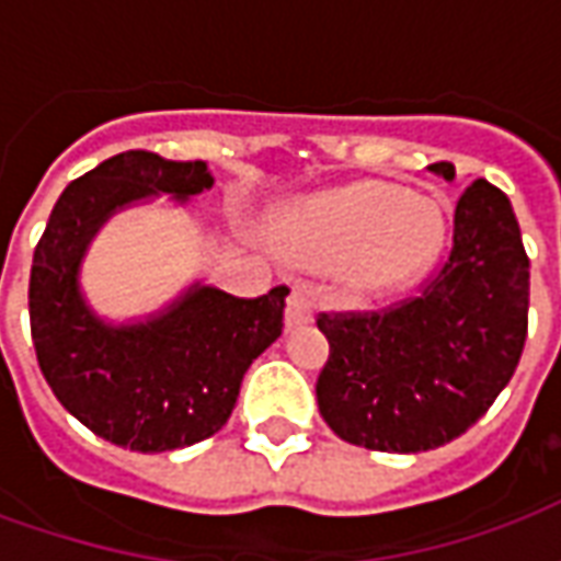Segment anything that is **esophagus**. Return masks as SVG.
<instances>
[{
	"mask_svg": "<svg viewBox=\"0 0 561 561\" xmlns=\"http://www.w3.org/2000/svg\"><path fill=\"white\" fill-rule=\"evenodd\" d=\"M316 316V304L306 288H294L291 297H288V309H285V324L288 328H300V324H309Z\"/></svg>",
	"mask_w": 561,
	"mask_h": 561,
	"instance_id": "34e87169",
	"label": "esophagus"
}]
</instances>
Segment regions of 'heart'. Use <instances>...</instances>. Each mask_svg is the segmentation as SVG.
Returning <instances> with one entry per match:
<instances>
[{"mask_svg":"<svg viewBox=\"0 0 561 561\" xmlns=\"http://www.w3.org/2000/svg\"><path fill=\"white\" fill-rule=\"evenodd\" d=\"M447 237L445 213L397 185L360 183L321 197L285 233V252L300 267L348 264L357 294L400 291L433 267Z\"/></svg>","mask_w":561,"mask_h":561,"instance_id":"heart-1","label":"heart"}]
</instances>
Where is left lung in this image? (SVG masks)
I'll return each instance as SVG.
<instances>
[{
	"label": "left lung",
	"mask_w": 561,
	"mask_h": 561,
	"mask_svg": "<svg viewBox=\"0 0 561 561\" xmlns=\"http://www.w3.org/2000/svg\"><path fill=\"white\" fill-rule=\"evenodd\" d=\"M430 171L454 180L450 161ZM330 357L318 412L342 442L433 450L478 423L505 390L529 333V255L502 188L459 195L445 264L414 297L376 312H321Z\"/></svg>",
	"instance_id": "1"
}]
</instances>
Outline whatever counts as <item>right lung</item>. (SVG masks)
Instances as JSON below:
<instances>
[{
	"instance_id": "1",
	"label": "right lung",
	"mask_w": 561,
	"mask_h": 561,
	"mask_svg": "<svg viewBox=\"0 0 561 561\" xmlns=\"http://www.w3.org/2000/svg\"><path fill=\"white\" fill-rule=\"evenodd\" d=\"M213 185L204 161L128 149L78 176L56 201L32 255L30 324L56 400L111 445L161 454L204 442L231 417L245 369L282 336L288 288L233 297L195 285L147 324L111 328L78 291L87 245L116 207Z\"/></svg>"
}]
</instances>
